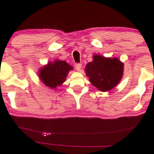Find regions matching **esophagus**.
<instances>
[{
	"label": "esophagus",
	"instance_id": "obj_1",
	"mask_svg": "<svg viewBox=\"0 0 154 154\" xmlns=\"http://www.w3.org/2000/svg\"><path fill=\"white\" fill-rule=\"evenodd\" d=\"M81 68H82V64H81V63H77V64H76V69H77V71L80 72Z\"/></svg>",
	"mask_w": 154,
	"mask_h": 154
}]
</instances>
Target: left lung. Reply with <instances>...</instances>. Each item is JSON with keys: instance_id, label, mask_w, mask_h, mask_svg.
<instances>
[{"instance_id": "8db88e82", "label": "left lung", "mask_w": 154, "mask_h": 154, "mask_svg": "<svg viewBox=\"0 0 154 154\" xmlns=\"http://www.w3.org/2000/svg\"><path fill=\"white\" fill-rule=\"evenodd\" d=\"M86 76L98 90L106 92L115 88L123 76L124 63L118 58L104 57L95 54L93 61L86 65Z\"/></svg>"}]
</instances>
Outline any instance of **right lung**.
I'll list each match as a JSON object with an SVG mask.
<instances>
[{
    "label": "right lung",
    "instance_id": "add662e5",
    "mask_svg": "<svg viewBox=\"0 0 154 154\" xmlns=\"http://www.w3.org/2000/svg\"><path fill=\"white\" fill-rule=\"evenodd\" d=\"M73 67L65 61L56 59L49 61L38 71V77L45 85L51 89H56L66 80L69 72Z\"/></svg>",
    "mask_w": 154,
    "mask_h": 154
}]
</instances>
